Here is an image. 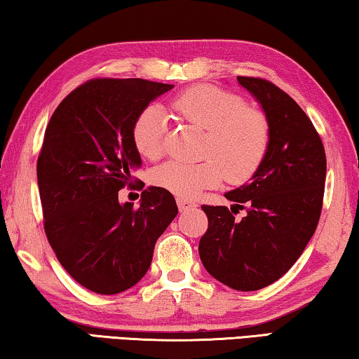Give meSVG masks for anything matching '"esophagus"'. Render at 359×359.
<instances>
[{
    "mask_svg": "<svg viewBox=\"0 0 359 359\" xmlns=\"http://www.w3.org/2000/svg\"><path fill=\"white\" fill-rule=\"evenodd\" d=\"M177 205H179L180 212H187V210L196 208L198 204L193 201H188V199H185V198H177Z\"/></svg>",
    "mask_w": 359,
    "mask_h": 359,
    "instance_id": "esophagus-1",
    "label": "esophagus"
}]
</instances>
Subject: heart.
Returning a JSON list of instances; mask_svg holds the SVG:
<instances>
[{"label":"heart","instance_id":"heart-1","mask_svg":"<svg viewBox=\"0 0 359 359\" xmlns=\"http://www.w3.org/2000/svg\"><path fill=\"white\" fill-rule=\"evenodd\" d=\"M179 118L205 131L201 163L169 161L156 168L151 182L179 198H194L205 188L217 187L223 175L229 182H244L263 163L269 147L266 115L244 106L238 95L210 85H196L171 101ZM166 133L165 112L150 106L133 125V142L139 155L156 160Z\"/></svg>","mask_w":359,"mask_h":359}]
</instances>
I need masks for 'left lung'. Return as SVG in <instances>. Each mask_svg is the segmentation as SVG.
I'll use <instances>...</instances> for the list:
<instances>
[{
  "label": "left lung",
  "instance_id": "8db88e82",
  "mask_svg": "<svg viewBox=\"0 0 359 359\" xmlns=\"http://www.w3.org/2000/svg\"><path fill=\"white\" fill-rule=\"evenodd\" d=\"M269 123V147L247 184L224 193L226 205H203L209 228L199 257L229 288L255 291L278 280L317 229L323 205L326 155L311 118L274 83L238 77ZM242 208L248 214L236 221Z\"/></svg>",
  "mask_w": 359,
  "mask_h": 359
}]
</instances>
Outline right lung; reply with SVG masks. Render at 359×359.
<instances>
[{"instance_id": "obj_1", "label": "right lung", "mask_w": 359, "mask_h": 359, "mask_svg": "<svg viewBox=\"0 0 359 359\" xmlns=\"http://www.w3.org/2000/svg\"><path fill=\"white\" fill-rule=\"evenodd\" d=\"M174 87L144 79H95L53 112L38 158L44 229L57 258L82 287L117 294L149 271L156 239L175 215L171 193L149 187L141 205L120 203L142 160L133 125Z\"/></svg>"}]
</instances>
